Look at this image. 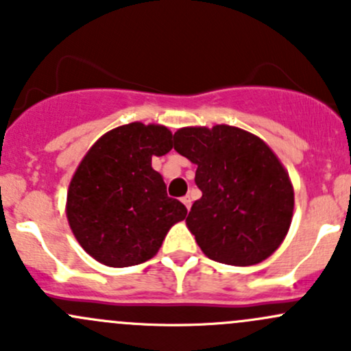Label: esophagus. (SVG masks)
Wrapping results in <instances>:
<instances>
[{
  "label": "esophagus",
  "mask_w": 351,
  "mask_h": 351,
  "mask_svg": "<svg viewBox=\"0 0 351 351\" xmlns=\"http://www.w3.org/2000/svg\"><path fill=\"white\" fill-rule=\"evenodd\" d=\"M182 202H183V205H185V207L190 210V207H192V198H190L189 195H185V197H182Z\"/></svg>",
  "instance_id": "34e87169"
}]
</instances>
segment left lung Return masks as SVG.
<instances>
[{"mask_svg":"<svg viewBox=\"0 0 351 351\" xmlns=\"http://www.w3.org/2000/svg\"><path fill=\"white\" fill-rule=\"evenodd\" d=\"M173 146L197 165L195 200L186 226L219 263L250 267L280 246L292 222L293 190L274 151L231 125L185 127Z\"/></svg>","mask_w":351,"mask_h":351,"instance_id":"1","label":"left lung"}]
</instances>
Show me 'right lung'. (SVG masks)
Instances as JSON below:
<instances>
[{
  "label": "right lung",
  "instance_id": "1",
  "mask_svg": "<svg viewBox=\"0 0 351 351\" xmlns=\"http://www.w3.org/2000/svg\"><path fill=\"white\" fill-rule=\"evenodd\" d=\"M162 125L127 123L93 144L77 166L67 192V221L77 243L107 267L151 260L186 207L168 197L153 156L171 151Z\"/></svg>",
  "mask_w": 351,
  "mask_h": 351
}]
</instances>
